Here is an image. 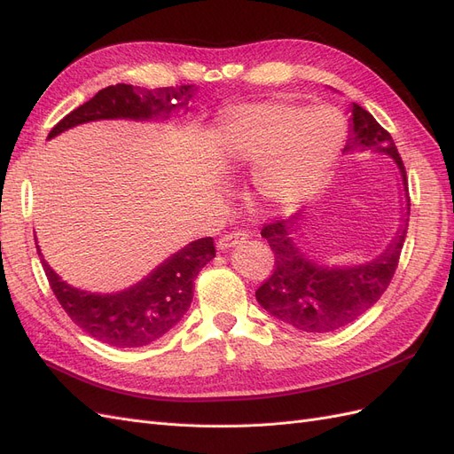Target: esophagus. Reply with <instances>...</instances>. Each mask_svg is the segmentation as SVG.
<instances>
[{
    "instance_id": "esophagus-1",
    "label": "esophagus",
    "mask_w": 454,
    "mask_h": 454,
    "mask_svg": "<svg viewBox=\"0 0 454 454\" xmlns=\"http://www.w3.org/2000/svg\"><path fill=\"white\" fill-rule=\"evenodd\" d=\"M246 239H248V235H246V232H242V231L227 232V235H223L222 239L217 240V248L219 250H229V248H232V246L242 244Z\"/></svg>"
}]
</instances>
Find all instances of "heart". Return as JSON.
I'll return each mask as SVG.
<instances>
[{
  "instance_id": "heart-1",
  "label": "heart",
  "mask_w": 454,
  "mask_h": 454,
  "mask_svg": "<svg viewBox=\"0 0 454 454\" xmlns=\"http://www.w3.org/2000/svg\"><path fill=\"white\" fill-rule=\"evenodd\" d=\"M347 140V121L332 106L286 100L235 106L212 125L215 153L232 168L252 170L255 199L294 208L322 187Z\"/></svg>"
}]
</instances>
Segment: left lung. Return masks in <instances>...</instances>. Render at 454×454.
Returning a JSON list of instances; mask_svg holds the SVG:
<instances>
[{"label": "left lung", "mask_w": 454, "mask_h": 454, "mask_svg": "<svg viewBox=\"0 0 454 454\" xmlns=\"http://www.w3.org/2000/svg\"><path fill=\"white\" fill-rule=\"evenodd\" d=\"M348 109L350 134L342 153L375 151L394 160L402 180V223L387 248L364 263H325L309 254L299 244L310 222L309 210L261 229L277 263L270 278L255 292L257 303L274 318L307 333L335 332L373 307L394 277L407 235L411 212L407 176L392 136L362 106L352 102Z\"/></svg>", "instance_id": "left-lung-1"}]
</instances>
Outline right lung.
I'll list each match as a JSON object with an SVG mask.
<instances>
[{
    "mask_svg": "<svg viewBox=\"0 0 454 454\" xmlns=\"http://www.w3.org/2000/svg\"><path fill=\"white\" fill-rule=\"evenodd\" d=\"M195 94V85L164 89L112 85L66 115L47 140L92 121H168L182 109L187 114ZM35 248L52 292L72 322L96 340L117 348L144 347L168 333L191 307L197 274L215 257L214 239H199L164 259L140 282L114 294H98L62 280L41 254L37 239Z\"/></svg>",
    "mask_w": 454,
    "mask_h": 454,
    "instance_id": "add662e5",
    "label": "right lung"
}]
</instances>
